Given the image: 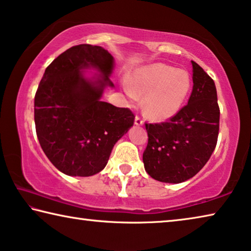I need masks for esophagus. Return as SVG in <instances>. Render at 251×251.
<instances>
[{
	"instance_id": "esophagus-1",
	"label": "esophagus",
	"mask_w": 251,
	"mask_h": 251,
	"mask_svg": "<svg viewBox=\"0 0 251 251\" xmlns=\"http://www.w3.org/2000/svg\"><path fill=\"white\" fill-rule=\"evenodd\" d=\"M134 125L135 126H142L143 125V120H142L140 117L137 116V117H135V119H134Z\"/></svg>"
}]
</instances>
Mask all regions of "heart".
I'll list each match as a JSON object with an SVG mask.
<instances>
[{"label": "heart", "instance_id": "heart-1", "mask_svg": "<svg viewBox=\"0 0 251 251\" xmlns=\"http://www.w3.org/2000/svg\"><path fill=\"white\" fill-rule=\"evenodd\" d=\"M191 77L183 69L155 63L141 68L130 77L125 90L131 99L137 93L146 94L145 109L155 119L176 116L186 102L191 90Z\"/></svg>", "mask_w": 251, "mask_h": 251}]
</instances>
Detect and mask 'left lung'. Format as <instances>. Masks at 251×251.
<instances>
[{
  "mask_svg": "<svg viewBox=\"0 0 251 251\" xmlns=\"http://www.w3.org/2000/svg\"><path fill=\"white\" fill-rule=\"evenodd\" d=\"M192 63V87L188 104L161 123H146L148 145L145 169L151 178L180 183L202 169L210 159L219 133L220 111L215 82Z\"/></svg>",
  "mask_w": 251,
  "mask_h": 251,
  "instance_id": "8db88e82",
  "label": "left lung"
}]
</instances>
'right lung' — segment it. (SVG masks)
I'll return each mask as SVG.
<instances>
[{
  "mask_svg": "<svg viewBox=\"0 0 251 251\" xmlns=\"http://www.w3.org/2000/svg\"><path fill=\"white\" fill-rule=\"evenodd\" d=\"M114 59L103 48L68 49L45 69L34 98V121L41 148L57 170L90 176L104 169L114 145L133 126L134 114L101 100ZM99 73L89 78L84 72Z\"/></svg>",
  "mask_w": 251,
  "mask_h": 251,
  "instance_id": "obj_1",
  "label": "right lung"
}]
</instances>
